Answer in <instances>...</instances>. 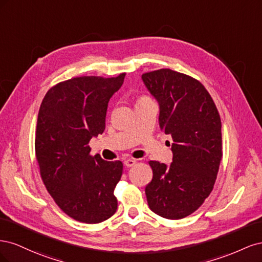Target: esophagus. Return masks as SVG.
Instances as JSON below:
<instances>
[{"instance_id": "1", "label": "esophagus", "mask_w": 262, "mask_h": 262, "mask_svg": "<svg viewBox=\"0 0 262 262\" xmlns=\"http://www.w3.org/2000/svg\"><path fill=\"white\" fill-rule=\"evenodd\" d=\"M136 164H137V161L132 160V158H126V160L124 161V165L126 166V167H132V166H134Z\"/></svg>"}]
</instances>
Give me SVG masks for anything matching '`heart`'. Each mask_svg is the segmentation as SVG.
Wrapping results in <instances>:
<instances>
[{
	"label": "heart",
	"mask_w": 262,
	"mask_h": 262,
	"mask_svg": "<svg viewBox=\"0 0 262 262\" xmlns=\"http://www.w3.org/2000/svg\"><path fill=\"white\" fill-rule=\"evenodd\" d=\"M141 98H145V97H141Z\"/></svg>",
	"instance_id": "heart-1"
}]
</instances>
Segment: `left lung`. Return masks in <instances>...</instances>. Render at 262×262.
Returning a JSON list of instances; mask_svg holds the SVG:
<instances>
[{
	"instance_id": "1",
	"label": "left lung",
	"mask_w": 262,
	"mask_h": 262,
	"mask_svg": "<svg viewBox=\"0 0 262 262\" xmlns=\"http://www.w3.org/2000/svg\"><path fill=\"white\" fill-rule=\"evenodd\" d=\"M142 80L160 104L161 129L173 141L170 166L148 162V207L162 217L184 219L201 207L215 184L223 157L220 114L192 76L161 69L142 74Z\"/></svg>"
}]
</instances>
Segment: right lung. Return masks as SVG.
<instances>
[{"label": "right lung", "instance_id": "right-lung-1", "mask_svg": "<svg viewBox=\"0 0 262 262\" xmlns=\"http://www.w3.org/2000/svg\"><path fill=\"white\" fill-rule=\"evenodd\" d=\"M124 76L60 82L47 92L38 113L35 152L41 179L58 207L83 223H100L117 211L114 191L123 164L91 155L89 143L104 132L108 101Z\"/></svg>", "mask_w": 262, "mask_h": 262}]
</instances>
